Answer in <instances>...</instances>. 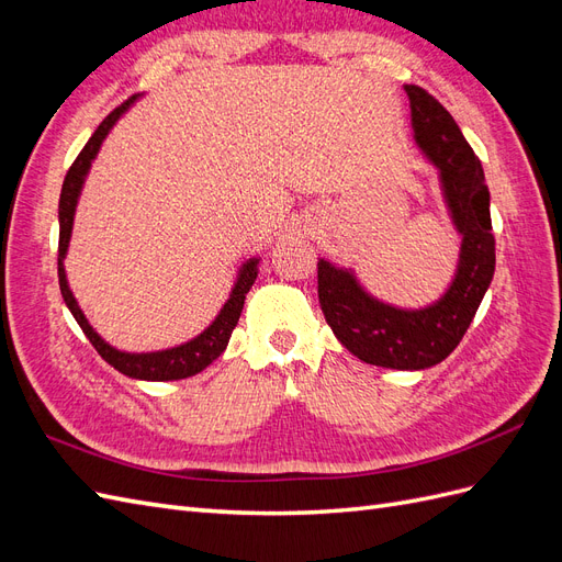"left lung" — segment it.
<instances>
[{
    "mask_svg": "<svg viewBox=\"0 0 562 562\" xmlns=\"http://www.w3.org/2000/svg\"><path fill=\"white\" fill-rule=\"evenodd\" d=\"M415 143L436 171L452 227L462 236L446 293L419 310L370 295L353 269L318 260V302L335 337L356 359L394 370H424L446 361L462 342L495 274L490 192L479 157L450 112L424 89L405 83Z\"/></svg>",
    "mask_w": 562,
    "mask_h": 562,
    "instance_id": "1",
    "label": "left lung"
}]
</instances>
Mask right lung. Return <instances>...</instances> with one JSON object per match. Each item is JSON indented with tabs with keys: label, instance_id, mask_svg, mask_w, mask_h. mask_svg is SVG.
<instances>
[{
	"label": "right lung",
	"instance_id": "1",
	"mask_svg": "<svg viewBox=\"0 0 562 562\" xmlns=\"http://www.w3.org/2000/svg\"><path fill=\"white\" fill-rule=\"evenodd\" d=\"M138 98L140 95L128 98L124 105H119L112 114H108L103 119V124L95 128V133L91 135V140L83 145V149L79 151V157L75 159V164L70 166V171H67V176H65L60 203H58V223H60L58 281H60V293H63L67 310L72 312L75 321L79 323V328L83 330V335L89 337V342L95 347V351L103 356V359L114 370H119L126 378L147 380V382L184 380V378L196 375V372H201L203 368H209L217 359V356L227 349L232 330L236 328V323H239L244 302H246V293L252 288L255 279H258L260 258H250L239 267V274H236V281L232 285V293H229L227 302L223 304V310L217 312V316L213 318V323L206 330H203L196 337H192L190 342H184V345H178V347H171V349H161V351H143V353L116 349L110 342H105V339L93 330L89 318L83 316L77 297L70 291V283H67L65 265H63L67 248H70L77 203H79V196H81V190H83V182H87V176L91 171V164L98 157L100 145H103V140L108 138V133L112 131V126L128 112V108Z\"/></svg>",
	"mask_w": 562,
	"mask_h": 562
}]
</instances>
